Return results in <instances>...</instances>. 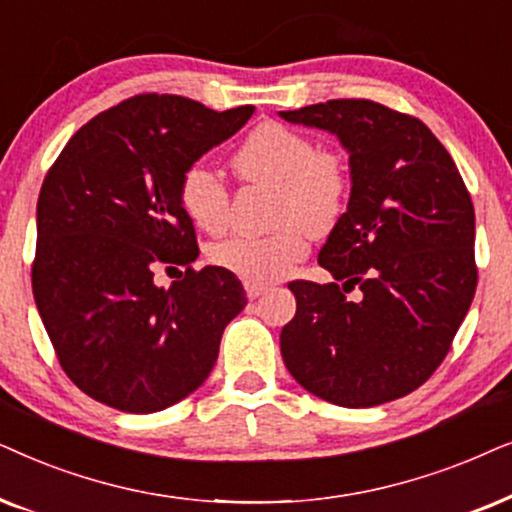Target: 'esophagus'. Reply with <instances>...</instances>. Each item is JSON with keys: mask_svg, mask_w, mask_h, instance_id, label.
<instances>
[{"mask_svg": "<svg viewBox=\"0 0 512 512\" xmlns=\"http://www.w3.org/2000/svg\"><path fill=\"white\" fill-rule=\"evenodd\" d=\"M267 292H269V285L245 281V295H248V299H260L262 295H267Z\"/></svg>", "mask_w": 512, "mask_h": 512, "instance_id": "obj_1", "label": "esophagus"}]
</instances>
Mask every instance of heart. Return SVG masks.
<instances>
[{
  "label": "heart",
  "instance_id": "obj_1",
  "mask_svg": "<svg viewBox=\"0 0 512 512\" xmlns=\"http://www.w3.org/2000/svg\"><path fill=\"white\" fill-rule=\"evenodd\" d=\"M234 168L245 180L274 182L276 215L281 224L262 236L236 234L210 245L217 267L250 283L283 278L309 250V231L323 234L342 215L349 194V173L342 156L316 149L297 128L267 121L252 131L234 154ZM180 206L196 227L220 234L229 224V189L208 163H194L180 180Z\"/></svg>",
  "mask_w": 512,
  "mask_h": 512
}]
</instances>
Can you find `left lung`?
<instances>
[{
    "mask_svg": "<svg viewBox=\"0 0 512 512\" xmlns=\"http://www.w3.org/2000/svg\"><path fill=\"white\" fill-rule=\"evenodd\" d=\"M337 135L351 194L318 264L335 281H295L281 356L306 391L374 407L435 372L473 302L475 210L456 163L426 124L372 100L278 112ZM343 285L339 286L338 283ZM359 288L351 303L345 292Z\"/></svg>",
    "mask_w": 512,
    "mask_h": 512,
    "instance_id": "left-lung-1",
    "label": "left lung"
}]
</instances>
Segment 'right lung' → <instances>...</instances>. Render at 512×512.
Listing matches in <instances>:
<instances>
[{
	"mask_svg": "<svg viewBox=\"0 0 512 512\" xmlns=\"http://www.w3.org/2000/svg\"><path fill=\"white\" fill-rule=\"evenodd\" d=\"M255 107L227 112L182 95H135L72 135L37 201L32 292L67 377L114 410L152 414L194 393L224 327L248 304L199 257L180 180L241 131ZM187 266L168 289L159 268Z\"/></svg>",
	"mask_w": 512,
	"mask_h": 512,
	"instance_id": "1",
	"label": "right lung"
}]
</instances>
